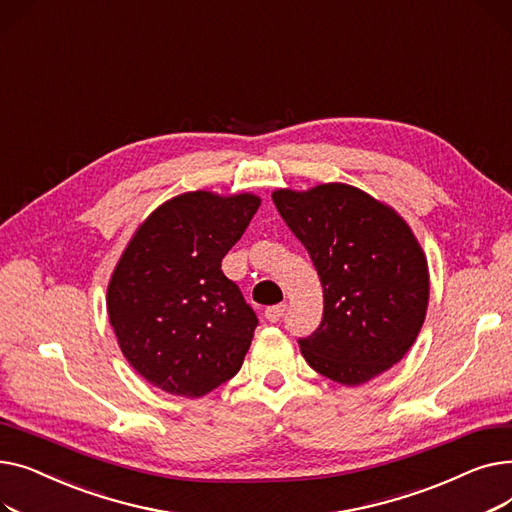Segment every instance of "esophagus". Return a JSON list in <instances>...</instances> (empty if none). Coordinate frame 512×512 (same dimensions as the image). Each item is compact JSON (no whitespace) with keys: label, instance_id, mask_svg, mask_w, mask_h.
I'll return each instance as SVG.
<instances>
[{"label":"esophagus","instance_id":"34e87169","mask_svg":"<svg viewBox=\"0 0 512 512\" xmlns=\"http://www.w3.org/2000/svg\"><path fill=\"white\" fill-rule=\"evenodd\" d=\"M284 311H286V305H284V303L267 307V309H265V319L270 321V324H276V321H280V319H282Z\"/></svg>","mask_w":512,"mask_h":512}]
</instances>
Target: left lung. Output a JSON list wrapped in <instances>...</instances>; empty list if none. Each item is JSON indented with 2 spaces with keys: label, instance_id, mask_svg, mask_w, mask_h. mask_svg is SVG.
Here are the masks:
<instances>
[{
  "label": "left lung",
  "instance_id": "obj_1",
  "mask_svg": "<svg viewBox=\"0 0 512 512\" xmlns=\"http://www.w3.org/2000/svg\"><path fill=\"white\" fill-rule=\"evenodd\" d=\"M272 199L324 286L321 324L299 340L305 361L342 386L388 371L413 346L429 301L427 259L409 224L342 182L278 188Z\"/></svg>",
  "mask_w": 512,
  "mask_h": 512
}]
</instances>
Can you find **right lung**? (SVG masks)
Returning a JSON list of instances; mask_svg holds the SVG:
<instances>
[{
  "instance_id": "right-lung-1",
  "label": "right lung",
  "mask_w": 512,
  "mask_h": 512,
  "mask_svg": "<svg viewBox=\"0 0 512 512\" xmlns=\"http://www.w3.org/2000/svg\"><path fill=\"white\" fill-rule=\"evenodd\" d=\"M259 205L251 193H184L130 238L107 284V315L149 384L199 398L238 373L259 321L222 259Z\"/></svg>"
}]
</instances>
